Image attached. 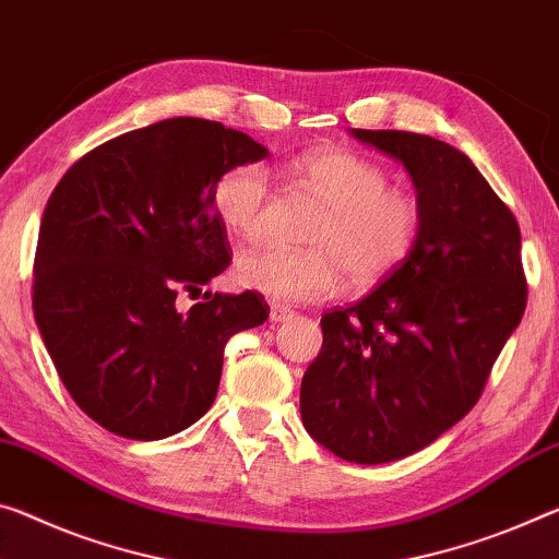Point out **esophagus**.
Returning a JSON list of instances; mask_svg holds the SVG:
<instances>
[{
	"mask_svg": "<svg viewBox=\"0 0 559 559\" xmlns=\"http://www.w3.org/2000/svg\"><path fill=\"white\" fill-rule=\"evenodd\" d=\"M294 308H288V306H281V304H276V306H271V321L273 323H283V321H288V318H294Z\"/></svg>",
	"mask_w": 559,
	"mask_h": 559,
	"instance_id": "1",
	"label": "esophagus"
}]
</instances>
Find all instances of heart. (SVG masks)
Instances as JSON below:
<instances>
[{
    "label": "heart",
    "instance_id": "obj_1",
    "mask_svg": "<svg viewBox=\"0 0 559 559\" xmlns=\"http://www.w3.org/2000/svg\"><path fill=\"white\" fill-rule=\"evenodd\" d=\"M300 171L328 206V216L311 236L313 251H246L234 265L238 286L269 300L306 304L333 296L343 269L358 286L391 276L418 238L415 201L388 189V174L378 164L341 148L308 156ZM273 199V176L263 164H238L214 186L216 216L241 241H255L263 234Z\"/></svg>",
    "mask_w": 559,
    "mask_h": 559
}]
</instances>
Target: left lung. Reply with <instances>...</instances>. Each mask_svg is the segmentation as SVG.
I'll list each match as a JSON object with an SVG mask.
<instances>
[{"label": "left lung", "mask_w": 559, "mask_h": 559, "mask_svg": "<svg viewBox=\"0 0 559 559\" xmlns=\"http://www.w3.org/2000/svg\"><path fill=\"white\" fill-rule=\"evenodd\" d=\"M405 166L418 238L356 306L321 318L323 345L300 383V418L348 463L413 455L480 397L527 304L520 226L455 146L411 131L350 129Z\"/></svg>", "instance_id": "8db88e82"}]
</instances>
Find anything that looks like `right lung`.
Segmentation results:
<instances>
[{
  "mask_svg": "<svg viewBox=\"0 0 559 559\" xmlns=\"http://www.w3.org/2000/svg\"><path fill=\"white\" fill-rule=\"evenodd\" d=\"M269 156L243 131L176 117L106 141L44 209L34 318L61 383L88 418L131 440L189 428L214 403L231 335L269 318L263 296L206 294L231 261L218 176Z\"/></svg>",
  "mask_w": 559,
  "mask_h": 559,
  "instance_id": "obj_1",
  "label": "right lung"
}]
</instances>
